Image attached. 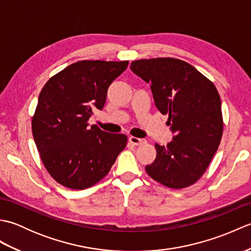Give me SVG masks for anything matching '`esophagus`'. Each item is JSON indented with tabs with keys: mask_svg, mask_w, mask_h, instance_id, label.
Wrapping results in <instances>:
<instances>
[{
	"mask_svg": "<svg viewBox=\"0 0 251 251\" xmlns=\"http://www.w3.org/2000/svg\"><path fill=\"white\" fill-rule=\"evenodd\" d=\"M128 140L131 145H134V146H141V145H143V143H146L145 139H140V138H136L132 136L128 138Z\"/></svg>",
	"mask_w": 251,
	"mask_h": 251,
	"instance_id": "1",
	"label": "esophagus"
}]
</instances>
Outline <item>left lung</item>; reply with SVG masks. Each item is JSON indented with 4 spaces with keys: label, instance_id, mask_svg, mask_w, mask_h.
<instances>
[{
    "label": "left lung",
    "instance_id": "left-lung-1",
    "mask_svg": "<svg viewBox=\"0 0 251 251\" xmlns=\"http://www.w3.org/2000/svg\"><path fill=\"white\" fill-rule=\"evenodd\" d=\"M130 70L150 84L154 102L174 134L166 147L155 143L156 158L148 175L168 188L182 189L205 173L220 145L221 100L216 86L188 62L153 58L130 63Z\"/></svg>",
    "mask_w": 251,
    "mask_h": 251
}]
</instances>
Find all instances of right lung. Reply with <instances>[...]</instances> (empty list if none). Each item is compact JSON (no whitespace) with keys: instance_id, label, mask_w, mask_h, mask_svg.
Here are the masks:
<instances>
[{"instance_id":"add662e5","label":"right lung","mask_w":251,"mask_h":251,"mask_svg":"<svg viewBox=\"0 0 251 251\" xmlns=\"http://www.w3.org/2000/svg\"><path fill=\"white\" fill-rule=\"evenodd\" d=\"M128 61L83 60L49 79L37 100L32 132L41 159L58 183L84 190L104 178L127 137L87 124L102 110L112 82Z\"/></svg>"}]
</instances>
